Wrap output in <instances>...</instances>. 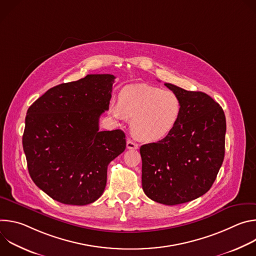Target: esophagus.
I'll return each instance as SVG.
<instances>
[{
  "mask_svg": "<svg viewBox=\"0 0 256 256\" xmlns=\"http://www.w3.org/2000/svg\"><path fill=\"white\" fill-rule=\"evenodd\" d=\"M126 148L130 149V150H136L138 148V144H136L132 140H126Z\"/></svg>",
  "mask_w": 256,
  "mask_h": 256,
  "instance_id": "1",
  "label": "esophagus"
}]
</instances>
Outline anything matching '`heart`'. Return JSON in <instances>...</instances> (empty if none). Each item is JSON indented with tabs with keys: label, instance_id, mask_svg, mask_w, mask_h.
<instances>
[{
	"label": "heart",
	"instance_id": "obj_1",
	"mask_svg": "<svg viewBox=\"0 0 256 256\" xmlns=\"http://www.w3.org/2000/svg\"><path fill=\"white\" fill-rule=\"evenodd\" d=\"M109 112L118 120L132 118L130 126L136 138L158 142L178 124L182 114V101L171 90L134 84L120 91L118 101L110 102Z\"/></svg>",
	"mask_w": 256,
	"mask_h": 256
}]
</instances>
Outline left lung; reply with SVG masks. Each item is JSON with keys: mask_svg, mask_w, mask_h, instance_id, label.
<instances>
[{"mask_svg": "<svg viewBox=\"0 0 256 256\" xmlns=\"http://www.w3.org/2000/svg\"><path fill=\"white\" fill-rule=\"evenodd\" d=\"M165 86L180 97L182 114L166 138L140 147L142 186L154 202L175 206L212 188L225 156L226 118L208 94Z\"/></svg>", "mask_w": 256, "mask_h": 256, "instance_id": "1", "label": "left lung"}]
</instances>
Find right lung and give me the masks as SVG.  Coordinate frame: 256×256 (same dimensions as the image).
Returning <instances> with one entry per match:
<instances>
[{
    "instance_id": "right-lung-1",
    "label": "right lung",
    "mask_w": 256,
    "mask_h": 256,
    "mask_svg": "<svg viewBox=\"0 0 256 256\" xmlns=\"http://www.w3.org/2000/svg\"><path fill=\"white\" fill-rule=\"evenodd\" d=\"M114 79L96 74L60 84L28 108L22 138L28 171L54 200L94 202L105 190L108 164L126 149L122 130H99Z\"/></svg>"
}]
</instances>
